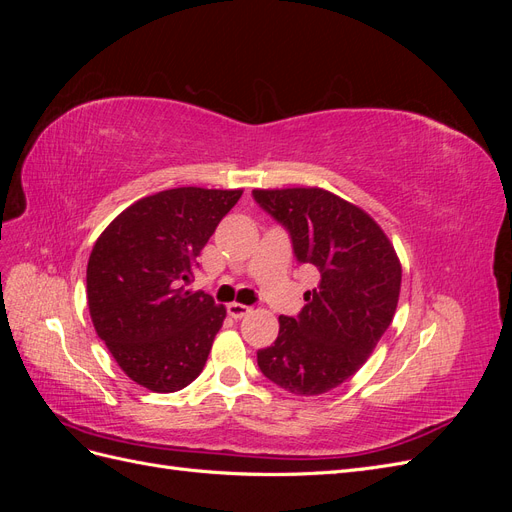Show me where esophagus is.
<instances>
[{
  "label": "esophagus",
  "mask_w": 512,
  "mask_h": 512,
  "mask_svg": "<svg viewBox=\"0 0 512 512\" xmlns=\"http://www.w3.org/2000/svg\"><path fill=\"white\" fill-rule=\"evenodd\" d=\"M228 314L235 318V320H241L243 316H247L252 312V307H247V305H243V303H228Z\"/></svg>",
  "instance_id": "1"
}]
</instances>
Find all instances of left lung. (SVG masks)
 Returning a JSON list of instances; mask_svg holds the SVG:
<instances>
[{
    "label": "left lung",
    "mask_w": 512,
    "mask_h": 512,
    "mask_svg": "<svg viewBox=\"0 0 512 512\" xmlns=\"http://www.w3.org/2000/svg\"><path fill=\"white\" fill-rule=\"evenodd\" d=\"M252 196L288 230L301 265L320 273L299 316H280V335L258 350V367L288 393L322 395L344 384L389 329L401 265L382 228L327 190H254Z\"/></svg>",
    "instance_id": "1"
}]
</instances>
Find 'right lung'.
Instances as JSON below:
<instances>
[{
  "label": "right lung",
  "mask_w": 512,
  "mask_h": 512,
  "mask_svg": "<svg viewBox=\"0 0 512 512\" xmlns=\"http://www.w3.org/2000/svg\"><path fill=\"white\" fill-rule=\"evenodd\" d=\"M241 194L175 188L141 198L108 224L91 250V322L128 378L153 393L181 391L207 363L226 309L185 284Z\"/></svg>",
  "instance_id": "right-lung-1"
}]
</instances>
